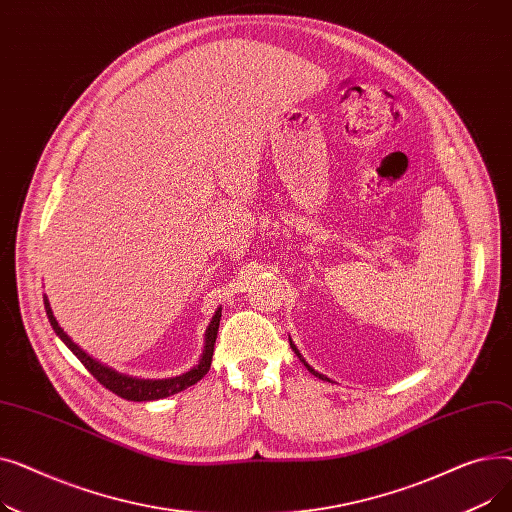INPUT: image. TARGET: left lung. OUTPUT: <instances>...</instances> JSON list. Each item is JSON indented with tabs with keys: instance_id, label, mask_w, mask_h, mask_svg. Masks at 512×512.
I'll return each instance as SVG.
<instances>
[{
	"instance_id": "1",
	"label": "left lung",
	"mask_w": 512,
	"mask_h": 512,
	"mask_svg": "<svg viewBox=\"0 0 512 512\" xmlns=\"http://www.w3.org/2000/svg\"><path fill=\"white\" fill-rule=\"evenodd\" d=\"M288 340H290V338H288ZM290 348H292V351H294V355H297V357H299V359H301V361H303V363H305V367H307V369H309V371H311V373H313V375H315V378H319V380H326V382H330V380H328V378H326V375H321V373H317V371H315V369H313V367H311V365H309V363H307V361H305V359H303V355H301V353H299V348H297V346H294V344H292V340H290Z\"/></svg>"
}]
</instances>
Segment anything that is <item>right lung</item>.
I'll return each mask as SVG.
<instances>
[{"mask_svg": "<svg viewBox=\"0 0 512 512\" xmlns=\"http://www.w3.org/2000/svg\"><path fill=\"white\" fill-rule=\"evenodd\" d=\"M43 303H45V311H47V317H49V324H51L53 332H56V334L60 336V340L76 355V359L89 369V373L93 375V378H95L101 386H105L110 392L118 394L120 398L134 400V402H143V400H159V398H166V396L178 394V392L186 390L188 386L197 384V382L203 378V375L209 371V367H211L213 344H215V338H218L222 309L215 311L213 319L209 321L207 332H205L203 355H201V359H199V365H195L193 369H188V371L182 373V375H176V378H166V380H141V378H132V375H126V373H118L116 369L107 367V365L95 361L93 357H89V355L83 351V348H80L76 342H72V338L60 328L58 319L53 317V311H51V307H49L47 297H43Z\"/></svg>", "mask_w": 512, "mask_h": 512, "instance_id": "obj_1", "label": "right lung"}]
</instances>
